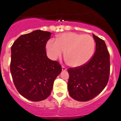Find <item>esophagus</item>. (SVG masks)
Masks as SVG:
<instances>
[{"label": "esophagus", "mask_w": 121, "mask_h": 121, "mask_svg": "<svg viewBox=\"0 0 121 121\" xmlns=\"http://www.w3.org/2000/svg\"><path fill=\"white\" fill-rule=\"evenodd\" d=\"M67 70V68H66V67H65L64 66H62V71H65V70Z\"/></svg>", "instance_id": "34e87169"}]
</instances>
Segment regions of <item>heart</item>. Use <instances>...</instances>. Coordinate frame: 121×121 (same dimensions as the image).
Returning a JSON list of instances; mask_svg holds the SVG:
<instances>
[{"label": "heart", "instance_id": "heart-1", "mask_svg": "<svg viewBox=\"0 0 121 121\" xmlns=\"http://www.w3.org/2000/svg\"><path fill=\"white\" fill-rule=\"evenodd\" d=\"M95 43L89 35L68 32L57 36L56 40L50 39L46 44L48 55L55 60L65 52L69 65L78 67L86 64L92 57Z\"/></svg>", "mask_w": 121, "mask_h": 121}]
</instances>
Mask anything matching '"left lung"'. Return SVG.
Here are the masks:
<instances>
[{"mask_svg": "<svg viewBox=\"0 0 121 121\" xmlns=\"http://www.w3.org/2000/svg\"><path fill=\"white\" fill-rule=\"evenodd\" d=\"M96 50L92 58L81 66L69 68L68 89L73 99L87 101L106 87L110 74V56L104 40L93 34Z\"/></svg>", "mask_w": 121, "mask_h": 121, "instance_id": "1", "label": "left lung"}]
</instances>
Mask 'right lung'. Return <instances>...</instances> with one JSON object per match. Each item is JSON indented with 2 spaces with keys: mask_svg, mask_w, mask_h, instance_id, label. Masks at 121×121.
Listing matches in <instances>:
<instances>
[{
  "mask_svg": "<svg viewBox=\"0 0 121 121\" xmlns=\"http://www.w3.org/2000/svg\"><path fill=\"white\" fill-rule=\"evenodd\" d=\"M50 32L37 30L22 35L11 47L12 77L18 92L33 101L45 100L62 70L56 61L48 58L46 45Z\"/></svg>",
  "mask_w": 121,
  "mask_h": 121,
  "instance_id": "1",
  "label": "right lung"
}]
</instances>
